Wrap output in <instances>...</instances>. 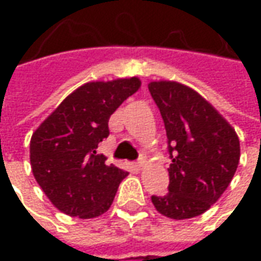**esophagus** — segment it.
Listing matches in <instances>:
<instances>
[{"label": "esophagus", "mask_w": 261, "mask_h": 261, "mask_svg": "<svg viewBox=\"0 0 261 261\" xmlns=\"http://www.w3.org/2000/svg\"><path fill=\"white\" fill-rule=\"evenodd\" d=\"M142 166H144V159H140V161H137L136 164H134V168H136V169H141Z\"/></svg>", "instance_id": "esophagus-1"}]
</instances>
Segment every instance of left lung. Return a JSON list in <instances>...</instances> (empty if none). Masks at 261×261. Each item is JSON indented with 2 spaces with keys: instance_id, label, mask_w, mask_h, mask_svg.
Segmentation results:
<instances>
[{
  "instance_id": "8db88e82",
  "label": "left lung",
  "mask_w": 261,
  "mask_h": 261,
  "mask_svg": "<svg viewBox=\"0 0 261 261\" xmlns=\"http://www.w3.org/2000/svg\"><path fill=\"white\" fill-rule=\"evenodd\" d=\"M148 89L164 119L172 159L169 193L151 197L153 207L172 219L201 215L218 201L238 169V134L192 88L175 81H152Z\"/></svg>"
}]
</instances>
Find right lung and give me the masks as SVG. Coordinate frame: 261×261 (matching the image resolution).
Wrapping results in <instances>:
<instances>
[{
    "label": "right lung",
    "instance_id": "right-lung-1",
    "mask_svg": "<svg viewBox=\"0 0 261 261\" xmlns=\"http://www.w3.org/2000/svg\"><path fill=\"white\" fill-rule=\"evenodd\" d=\"M140 86L137 76L84 84L33 133L32 172L61 213L88 219L110 208L128 172L106 165L108 158L96 149L108 138L110 116Z\"/></svg>",
    "mask_w": 261,
    "mask_h": 261
}]
</instances>
